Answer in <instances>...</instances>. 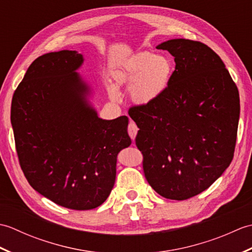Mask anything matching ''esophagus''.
I'll return each mask as SVG.
<instances>
[{"mask_svg": "<svg viewBox=\"0 0 252 252\" xmlns=\"http://www.w3.org/2000/svg\"><path fill=\"white\" fill-rule=\"evenodd\" d=\"M137 131H138L137 126L133 121H130L129 126H127V132H129V135L133 140V142H134V140H135V136L137 134Z\"/></svg>", "mask_w": 252, "mask_h": 252, "instance_id": "esophagus-1", "label": "esophagus"}]
</instances>
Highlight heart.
Wrapping results in <instances>:
<instances>
[{
	"mask_svg": "<svg viewBox=\"0 0 252 252\" xmlns=\"http://www.w3.org/2000/svg\"><path fill=\"white\" fill-rule=\"evenodd\" d=\"M174 72L171 58L153 53H142L126 65L116 69L114 79L118 85H130L131 98L146 105L158 99L167 91ZM112 99L119 100L120 92L115 85L109 87Z\"/></svg>",
	"mask_w": 252,
	"mask_h": 252,
	"instance_id": "b5f03b06",
	"label": "heart"
}]
</instances>
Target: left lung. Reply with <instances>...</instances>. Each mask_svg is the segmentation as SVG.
<instances>
[{
  "instance_id": "left-lung-1",
  "label": "left lung",
  "mask_w": 252,
  "mask_h": 252,
  "mask_svg": "<svg viewBox=\"0 0 252 252\" xmlns=\"http://www.w3.org/2000/svg\"><path fill=\"white\" fill-rule=\"evenodd\" d=\"M174 57L167 91L151 104L132 106L140 130L145 178L160 196L185 200L210 187L232 162L239 93L216 52L198 41L173 39L157 46Z\"/></svg>"
}]
</instances>
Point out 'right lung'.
<instances>
[{
    "label": "right lung",
    "instance_id": "add662e5",
    "mask_svg": "<svg viewBox=\"0 0 252 252\" xmlns=\"http://www.w3.org/2000/svg\"><path fill=\"white\" fill-rule=\"evenodd\" d=\"M77 51L47 53L29 66L13 95L10 121L27 181L72 210L100 206L114 187L117 156L131 145L129 118L103 120L89 104Z\"/></svg>",
    "mask_w": 252,
    "mask_h": 252
}]
</instances>
